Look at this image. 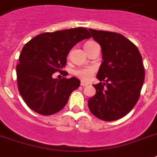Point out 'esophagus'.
Returning a JSON list of instances; mask_svg holds the SVG:
<instances>
[{
	"label": "esophagus",
	"mask_w": 157,
	"mask_h": 157,
	"mask_svg": "<svg viewBox=\"0 0 157 157\" xmlns=\"http://www.w3.org/2000/svg\"><path fill=\"white\" fill-rule=\"evenodd\" d=\"M87 85H88V83H86V82H84V81H81V86H86Z\"/></svg>",
	"instance_id": "obj_1"
}]
</instances>
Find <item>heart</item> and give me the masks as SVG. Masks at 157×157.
<instances>
[{"label":"heart","mask_w":157,"mask_h":157,"mask_svg":"<svg viewBox=\"0 0 157 157\" xmlns=\"http://www.w3.org/2000/svg\"><path fill=\"white\" fill-rule=\"evenodd\" d=\"M92 43H94V42H87L86 44H85V47L92 44ZM94 72H95V68H94V67H86L79 68V69H76V70L74 71V74H75L76 76H78L79 78H81V80H83V81H87V80H89V79L94 75Z\"/></svg>","instance_id":"obj_1"}]
</instances>
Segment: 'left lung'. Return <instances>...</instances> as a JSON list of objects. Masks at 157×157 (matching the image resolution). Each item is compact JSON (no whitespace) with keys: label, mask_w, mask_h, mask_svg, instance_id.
<instances>
[{"label":"left lung","mask_w":157,"mask_h":157,"mask_svg":"<svg viewBox=\"0 0 157 157\" xmlns=\"http://www.w3.org/2000/svg\"><path fill=\"white\" fill-rule=\"evenodd\" d=\"M101 47L103 63L97 73L96 94L88 100L90 112L104 121L123 118L137 104L145 78L139 50L120 33L89 29Z\"/></svg>","instance_id":"left-lung-1"}]
</instances>
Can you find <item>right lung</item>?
I'll list each match as a JSON object with an SVG mask.
<instances>
[{"label": "right lung", "mask_w": 157, "mask_h": 157, "mask_svg": "<svg viewBox=\"0 0 157 157\" xmlns=\"http://www.w3.org/2000/svg\"><path fill=\"white\" fill-rule=\"evenodd\" d=\"M89 38L86 28H74L41 33L24 46L16 66L18 89L32 110L52 115L67 105L81 81L76 77L53 78L52 75L63 71L70 50Z\"/></svg>", "instance_id": "1"}]
</instances>
